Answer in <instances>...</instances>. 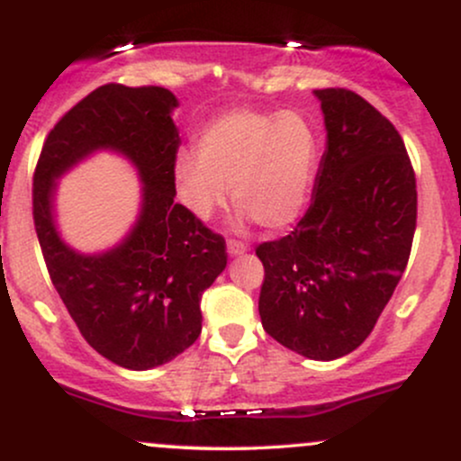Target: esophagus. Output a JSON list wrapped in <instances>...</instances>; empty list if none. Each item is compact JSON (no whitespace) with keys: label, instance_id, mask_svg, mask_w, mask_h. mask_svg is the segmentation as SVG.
I'll return each instance as SVG.
<instances>
[{"label":"esophagus","instance_id":"34e87169","mask_svg":"<svg viewBox=\"0 0 461 461\" xmlns=\"http://www.w3.org/2000/svg\"><path fill=\"white\" fill-rule=\"evenodd\" d=\"M247 245L245 242H240V240H230L227 242V253H230V256H242V253H247Z\"/></svg>","mask_w":461,"mask_h":461}]
</instances>
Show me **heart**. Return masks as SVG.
Masks as SVG:
<instances>
[{"instance_id":"b5f03b06","label":"heart","mask_w":461,"mask_h":461,"mask_svg":"<svg viewBox=\"0 0 461 461\" xmlns=\"http://www.w3.org/2000/svg\"><path fill=\"white\" fill-rule=\"evenodd\" d=\"M321 164V136L297 110L236 108L201 130L197 151L176 160L177 197L199 221L231 199L242 223L284 230L308 205Z\"/></svg>"}]
</instances>
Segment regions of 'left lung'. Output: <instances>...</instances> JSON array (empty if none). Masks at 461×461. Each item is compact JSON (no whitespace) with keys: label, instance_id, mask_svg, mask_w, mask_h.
Returning a JSON list of instances; mask_svg holds the SVG:
<instances>
[{"label":"left lung","instance_id":"obj_1","mask_svg":"<svg viewBox=\"0 0 461 461\" xmlns=\"http://www.w3.org/2000/svg\"><path fill=\"white\" fill-rule=\"evenodd\" d=\"M327 145L290 236L256 249L260 319L279 345L330 362L373 331L410 260L416 177L399 131L345 88L314 91Z\"/></svg>","mask_w":461,"mask_h":461}]
</instances>
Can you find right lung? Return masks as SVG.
I'll use <instances>...</instances> for the list:
<instances>
[{"mask_svg": "<svg viewBox=\"0 0 461 461\" xmlns=\"http://www.w3.org/2000/svg\"><path fill=\"white\" fill-rule=\"evenodd\" d=\"M177 105L160 86H99L58 121L34 173V225L51 282L88 345L130 370L162 366L197 340L201 294L227 267L223 238L176 203ZM97 150L137 168L141 205L116 246L84 254L57 230L55 193Z\"/></svg>", "mask_w": 461, "mask_h": 461, "instance_id": "right-lung-1", "label": "right lung"}]
</instances>
